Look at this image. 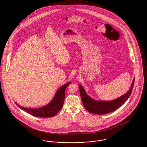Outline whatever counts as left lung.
Masks as SVG:
<instances>
[{"label":"left lung","mask_w":147,"mask_h":147,"mask_svg":"<svg viewBox=\"0 0 147 147\" xmlns=\"http://www.w3.org/2000/svg\"><path fill=\"white\" fill-rule=\"evenodd\" d=\"M134 79L128 91L126 94L112 101H95L90 98L80 84L79 86L82 102L86 110L92 113L104 115L113 112L120 107L127 100L132 91Z\"/></svg>","instance_id":"left-lung-1"}]
</instances>
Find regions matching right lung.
Wrapping results in <instances>:
<instances>
[{
  "mask_svg": "<svg viewBox=\"0 0 147 147\" xmlns=\"http://www.w3.org/2000/svg\"><path fill=\"white\" fill-rule=\"evenodd\" d=\"M70 84L68 83L61 86L57 91L52 101L49 105L39 109H27L16 104L22 110L38 117H52L55 116L63 107L66 88Z\"/></svg>",
  "mask_w": 147,
  "mask_h": 147,
  "instance_id": "obj_1",
  "label": "right lung"
}]
</instances>
